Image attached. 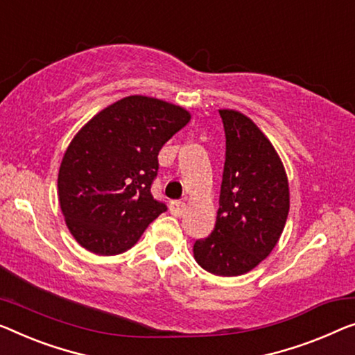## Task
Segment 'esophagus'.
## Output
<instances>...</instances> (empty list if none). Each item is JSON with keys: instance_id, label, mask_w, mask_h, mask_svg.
Returning <instances> with one entry per match:
<instances>
[{"instance_id": "34e87169", "label": "esophagus", "mask_w": 355, "mask_h": 355, "mask_svg": "<svg viewBox=\"0 0 355 355\" xmlns=\"http://www.w3.org/2000/svg\"><path fill=\"white\" fill-rule=\"evenodd\" d=\"M168 207H171V211H172L173 215H175V216H182L184 209H187V204H184L183 200H172Z\"/></svg>"}]
</instances>
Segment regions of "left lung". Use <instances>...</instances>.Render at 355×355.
Here are the masks:
<instances>
[{
	"instance_id": "1",
	"label": "left lung",
	"mask_w": 355,
	"mask_h": 355,
	"mask_svg": "<svg viewBox=\"0 0 355 355\" xmlns=\"http://www.w3.org/2000/svg\"><path fill=\"white\" fill-rule=\"evenodd\" d=\"M220 116L226 137L220 209L214 231L193 252L205 271L232 277L252 271L276 247L290 193L282 161L257 124L234 110Z\"/></svg>"
}]
</instances>
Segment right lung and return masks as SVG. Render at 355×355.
<instances>
[{
  "mask_svg": "<svg viewBox=\"0 0 355 355\" xmlns=\"http://www.w3.org/2000/svg\"><path fill=\"white\" fill-rule=\"evenodd\" d=\"M182 107L130 95L95 114L71 140L59 171V202L79 245L118 255L167 205L153 198L157 155L189 123Z\"/></svg>",
  "mask_w": 355,
  "mask_h": 355,
  "instance_id": "right-lung-1",
  "label": "right lung"
}]
</instances>
